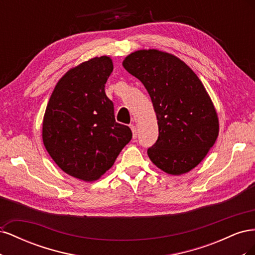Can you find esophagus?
<instances>
[{
    "label": "esophagus",
    "mask_w": 255,
    "mask_h": 255,
    "mask_svg": "<svg viewBox=\"0 0 255 255\" xmlns=\"http://www.w3.org/2000/svg\"><path fill=\"white\" fill-rule=\"evenodd\" d=\"M129 128H130V129H132V132H133V137L136 138L137 137V128H136V127L134 125H130Z\"/></svg>",
    "instance_id": "34e87169"
}]
</instances>
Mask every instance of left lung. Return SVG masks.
Instances as JSON below:
<instances>
[{"instance_id":"obj_1","label":"left lung","mask_w":255,"mask_h":255,"mask_svg":"<svg viewBox=\"0 0 255 255\" xmlns=\"http://www.w3.org/2000/svg\"><path fill=\"white\" fill-rule=\"evenodd\" d=\"M126 70L150 95L157 117L158 138L148 155L173 175L194 169L218 137V117L201 81L177 57L157 50L136 51L125 59Z\"/></svg>"}]
</instances>
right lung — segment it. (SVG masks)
Segmentation results:
<instances>
[{
  "instance_id": "add662e5",
  "label": "right lung",
  "mask_w": 255,
  "mask_h": 255,
  "mask_svg": "<svg viewBox=\"0 0 255 255\" xmlns=\"http://www.w3.org/2000/svg\"><path fill=\"white\" fill-rule=\"evenodd\" d=\"M110 57H95L69 70L52 92L42 125L45 149L61 170L95 181L114 165L132 139V130L116 122L105 94L113 72Z\"/></svg>"
}]
</instances>
